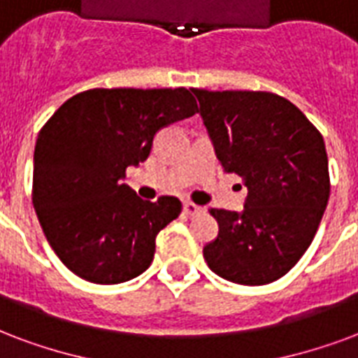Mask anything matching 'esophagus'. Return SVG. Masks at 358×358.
I'll return each instance as SVG.
<instances>
[{
	"label": "esophagus",
	"mask_w": 358,
	"mask_h": 358,
	"mask_svg": "<svg viewBox=\"0 0 358 358\" xmlns=\"http://www.w3.org/2000/svg\"><path fill=\"white\" fill-rule=\"evenodd\" d=\"M182 209H185V213L190 215V217H192V215L203 213V208L196 206V203H192V201H185V203H182Z\"/></svg>",
	"instance_id": "obj_1"
}]
</instances>
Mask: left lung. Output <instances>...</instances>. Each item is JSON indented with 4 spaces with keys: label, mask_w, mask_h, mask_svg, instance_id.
Masks as SVG:
<instances>
[{
    "label": "left lung",
    "mask_w": 358,
    "mask_h": 358,
    "mask_svg": "<svg viewBox=\"0 0 358 358\" xmlns=\"http://www.w3.org/2000/svg\"><path fill=\"white\" fill-rule=\"evenodd\" d=\"M192 92L220 166L247 187L241 211L211 209L219 236L203 247V259L232 283H271L308 251L329 203L322 136L278 94Z\"/></svg>",
    "instance_id": "left-lung-1"
}]
</instances>
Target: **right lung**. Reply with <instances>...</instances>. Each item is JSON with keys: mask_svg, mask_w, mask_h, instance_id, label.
Segmentation results:
<instances>
[{"mask_svg": "<svg viewBox=\"0 0 358 358\" xmlns=\"http://www.w3.org/2000/svg\"><path fill=\"white\" fill-rule=\"evenodd\" d=\"M198 113L187 88H94L69 98L39 131L34 208L47 241L75 275L117 285L143 273L181 201L141 200L122 182L158 130Z\"/></svg>", "mask_w": 358, "mask_h": 358, "instance_id": "add662e5", "label": "right lung"}]
</instances>
